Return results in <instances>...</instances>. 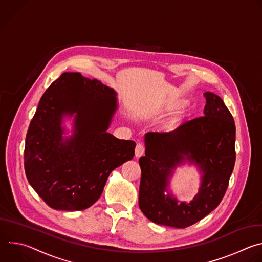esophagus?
Instances as JSON below:
<instances>
[{"instance_id": "obj_1", "label": "esophagus", "mask_w": 262, "mask_h": 262, "mask_svg": "<svg viewBox=\"0 0 262 262\" xmlns=\"http://www.w3.org/2000/svg\"><path fill=\"white\" fill-rule=\"evenodd\" d=\"M145 152V147L142 143H138L137 146H136V149H135V155L137 158H140L144 155Z\"/></svg>"}]
</instances>
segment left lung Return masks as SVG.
Masks as SVG:
<instances>
[{
	"instance_id": "8db88e82",
	"label": "left lung",
	"mask_w": 262,
	"mask_h": 262,
	"mask_svg": "<svg viewBox=\"0 0 262 262\" xmlns=\"http://www.w3.org/2000/svg\"><path fill=\"white\" fill-rule=\"evenodd\" d=\"M204 96V116L185 121L172 132H150L144 137L139 206L147 219L160 225H193L217 207L228 188L235 163V123L220 96L212 92ZM185 160L200 168L202 186L191 203L178 204L163 193L172 170Z\"/></svg>"
}]
</instances>
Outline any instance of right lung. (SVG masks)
<instances>
[{
  "instance_id": "add662e5",
  "label": "right lung",
  "mask_w": 262,
  "mask_h": 262,
  "mask_svg": "<svg viewBox=\"0 0 262 262\" xmlns=\"http://www.w3.org/2000/svg\"><path fill=\"white\" fill-rule=\"evenodd\" d=\"M116 92L79 72H64L43 93L26 137L25 171L35 192L57 210H83L102 194L111 172L135 156L136 143L107 133ZM76 114L63 139L64 116Z\"/></svg>"
}]
</instances>
